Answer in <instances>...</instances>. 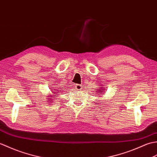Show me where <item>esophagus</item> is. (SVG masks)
<instances>
[{"instance_id":"esophagus-1","label":"esophagus","mask_w":157,"mask_h":157,"mask_svg":"<svg viewBox=\"0 0 157 157\" xmlns=\"http://www.w3.org/2000/svg\"><path fill=\"white\" fill-rule=\"evenodd\" d=\"M75 89L76 90H81L82 89V86L81 85H78V84H76L75 85Z\"/></svg>"}]
</instances>
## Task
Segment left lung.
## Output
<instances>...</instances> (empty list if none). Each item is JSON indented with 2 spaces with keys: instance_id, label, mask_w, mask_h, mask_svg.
<instances>
[{
  "instance_id": "8db88e82",
  "label": "left lung",
  "mask_w": 157,
  "mask_h": 157,
  "mask_svg": "<svg viewBox=\"0 0 157 157\" xmlns=\"http://www.w3.org/2000/svg\"><path fill=\"white\" fill-rule=\"evenodd\" d=\"M103 90H103V87H102V88H101V87L99 88V89H98V90H97V93H98L97 94H101V93H103V92H104Z\"/></svg>"
}]
</instances>
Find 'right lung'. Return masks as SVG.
Segmentation results:
<instances>
[{
  "label": "right lung",
  "mask_w": 157,
  "mask_h": 157,
  "mask_svg": "<svg viewBox=\"0 0 157 157\" xmlns=\"http://www.w3.org/2000/svg\"><path fill=\"white\" fill-rule=\"evenodd\" d=\"M60 89V88L55 89H54V90H52V91H53V93L54 94V95H57V94H59V93H60V92H59V91H60L61 89ZM50 99H51V98H50Z\"/></svg>",
  "instance_id": "right-lung-1"
}]
</instances>
